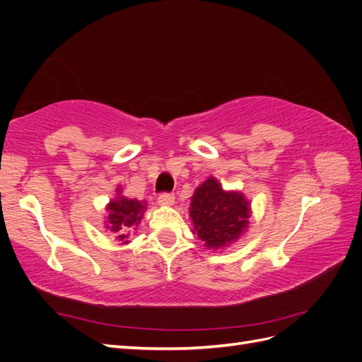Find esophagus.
Wrapping results in <instances>:
<instances>
[{
  "mask_svg": "<svg viewBox=\"0 0 362 362\" xmlns=\"http://www.w3.org/2000/svg\"><path fill=\"white\" fill-rule=\"evenodd\" d=\"M158 204L160 205H164V206H169V205H173V202H175V196L172 194V193H160L158 194Z\"/></svg>",
  "mask_w": 362,
  "mask_h": 362,
  "instance_id": "1",
  "label": "esophagus"
}]
</instances>
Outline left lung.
<instances>
[{
  "label": "left lung",
  "mask_w": 362,
  "mask_h": 362,
  "mask_svg": "<svg viewBox=\"0 0 362 362\" xmlns=\"http://www.w3.org/2000/svg\"><path fill=\"white\" fill-rule=\"evenodd\" d=\"M190 217L194 231L206 247L229 245L247 226L249 204L242 193L223 192L214 178H208L192 198Z\"/></svg>",
  "instance_id": "1"
}]
</instances>
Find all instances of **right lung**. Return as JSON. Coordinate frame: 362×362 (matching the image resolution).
Masks as SVG:
<instances>
[{
	"mask_svg": "<svg viewBox=\"0 0 362 362\" xmlns=\"http://www.w3.org/2000/svg\"><path fill=\"white\" fill-rule=\"evenodd\" d=\"M145 205L137 199H128L125 196H119L117 199L112 201L108 205V222L110 229L116 233L120 243H128L131 231L139 225L144 217Z\"/></svg>",
	"mask_w": 362,
	"mask_h": 362,
	"instance_id": "add662e5",
	"label": "right lung"
}]
</instances>
